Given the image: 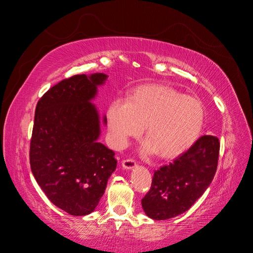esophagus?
<instances>
[{"instance_id": "1", "label": "esophagus", "mask_w": 253, "mask_h": 253, "mask_svg": "<svg viewBox=\"0 0 253 253\" xmlns=\"http://www.w3.org/2000/svg\"><path fill=\"white\" fill-rule=\"evenodd\" d=\"M135 166H136V162L132 158H127V159L122 160V167H124L125 169H126V170L133 169Z\"/></svg>"}]
</instances>
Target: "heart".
<instances>
[{"mask_svg":"<svg viewBox=\"0 0 253 253\" xmlns=\"http://www.w3.org/2000/svg\"><path fill=\"white\" fill-rule=\"evenodd\" d=\"M108 122L116 147H125L145 126V154L157 152L162 158H174L192 147L201 136L205 110L194 97L168 85L149 84L136 88L126 102H112Z\"/></svg>","mask_w":253,"mask_h":253,"instance_id":"heart-1","label":"heart"}]
</instances>
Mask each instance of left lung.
<instances>
[{
	"mask_svg": "<svg viewBox=\"0 0 253 253\" xmlns=\"http://www.w3.org/2000/svg\"><path fill=\"white\" fill-rule=\"evenodd\" d=\"M219 155L218 138L205 135L172 163L154 171L142 208L153 219H169L186 212L210 186Z\"/></svg>",
	"mask_w": 253,
	"mask_h": 253,
	"instance_id": "left-lung-1",
	"label": "left lung"
}]
</instances>
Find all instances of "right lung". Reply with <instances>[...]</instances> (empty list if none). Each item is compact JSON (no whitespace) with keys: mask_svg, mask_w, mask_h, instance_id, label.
<instances>
[{"mask_svg":"<svg viewBox=\"0 0 253 253\" xmlns=\"http://www.w3.org/2000/svg\"><path fill=\"white\" fill-rule=\"evenodd\" d=\"M106 78L75 75L50 87L37 103L32 172L48 200L75 216L95 210L117 166L114 151L97 141L100 120L89 102Z\"/></svg>","mask_w":253,"mask_h":253,"instance_id":"obj_1","label":"right lung"}]
</instances>
